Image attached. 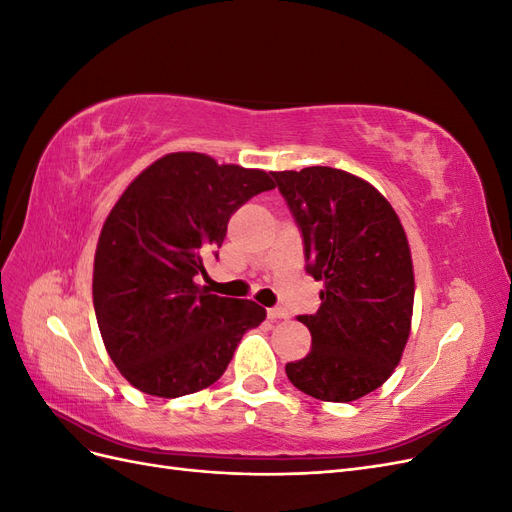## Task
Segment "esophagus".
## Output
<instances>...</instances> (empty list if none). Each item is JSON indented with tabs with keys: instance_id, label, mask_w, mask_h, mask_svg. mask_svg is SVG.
I'll use <instances>...</instances> for the list:
<instances>
[{
	"instance_id": "obj_1",
	"label": "esophagus",
	"mask_w": 512,
	"mask_h": 512,
	"mask_svg": "<svg viewBox=\"0 0 512 512\" xmlns=\"http://www.w3.org/2000/svg\"><path fill=\"white\" fill-rule=\"evenodd\" d=\"M267 314H269V318L271 320H282V318H288V312L284 307H271V309H267Z\"/></svg>"
}]
</instances>
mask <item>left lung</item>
I'll return each mask as SVG.
<instances>
[{
  "label": "left lung",
  "mask_w": 512,
  "mask_h": 512,
  "mask_svg": "<svg viewBox=\"0 0 512 512\" xmlns=\"http://www.w3.org/2000/svg\"><path fill=\"white\" fill-rule=\"evenodd\" d=\"M303 232L320 309L305 359L286 365L305 395L348 404L376 391L401 361L412 329L414 267L406 230L374 185L331 166L273 173Z\"/></svg>",
  "instance_id": "obj_1"
}]
</instances>
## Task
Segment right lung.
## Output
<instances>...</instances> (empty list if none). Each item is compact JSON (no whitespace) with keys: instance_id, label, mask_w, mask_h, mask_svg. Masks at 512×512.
Here are the masks:
<instances>
[{"instance_id":"add662e5","label":"right lung","mask_w":512,"mask_h":512,"mask_svg":"<svg viewBox=\"0 0 512 512\" xmlns=\"http://www.w3.org/2000/svg\"><path fill=\"white\" fill-rule=\"evenodd\" d=\"M273 188L260 168L177 151L123 190L96 247L94 307L106 352L134 389L164 399L207 389L243 333L267 318L258 303L218 297L194 277L230 215Z\"/></svg>"}]
</instances>
